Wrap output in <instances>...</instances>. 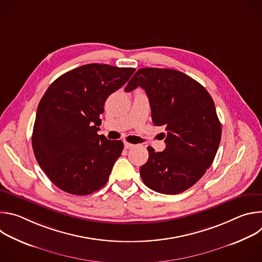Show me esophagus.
Returning a JSON list of instances; mask_svg holds the SVG:
<instances>
[{
  "mask_svg": "<svg viewBox=\"0 0 262 262\" xmlns=\"http://www.w3.org/2000/svg\"><path fill=\"white\" fill-rule=\"evenodd\" d=\"M135 145L134 144H130V143H127V142H124V147L126 148V149H130V148H133Z\"/></svg>",
  "mask_w": 262,
  "mask_h": 262,
  "instance_id": "obj_1",
  "label": "esophagus"
}]
</instances>
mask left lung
Returning a JSON list of instances; mask_svg holds the SVG:
<instances>
[{
    "instance_id": "left-lung-1",
    "label": "left lung",
    "mask_w": 262,
    "mask_h": 262,
    "mask_svg": "<svg viewBox=\"0 0 262 262\" xmlns=\"http://www.w3.org/2000/svg\"><path fill=\"white\" fill-rule=\"evenodd\" d=\"M139 86L149 98L154 124L167 130L164 151L147 148L141 178L158 193L180 194L205 174L217 151L222 127L214 102L201 84L174 69L141 68L124 90Z\"/></svg>"
}]
</instances>
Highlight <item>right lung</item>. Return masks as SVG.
Returning <instances> with one entry per match:
<instances>
[{"instance_id":"add662e5","label":"right lung","mask_w":262,"mask_h":262,"mask_svg":"<svg viewBox=\"0 0 262 262\" xmlns=\"http://www.w3.org/2000/svg\"><path fill=\"white\" fill-rule=\"evenodd\" d=\"M135 68L91 63L54 81L37 107L32 146L40 168L62 191L85 196L107 182L122 141L97 135L106 98Z\"/></svg>"}]
</instances>
